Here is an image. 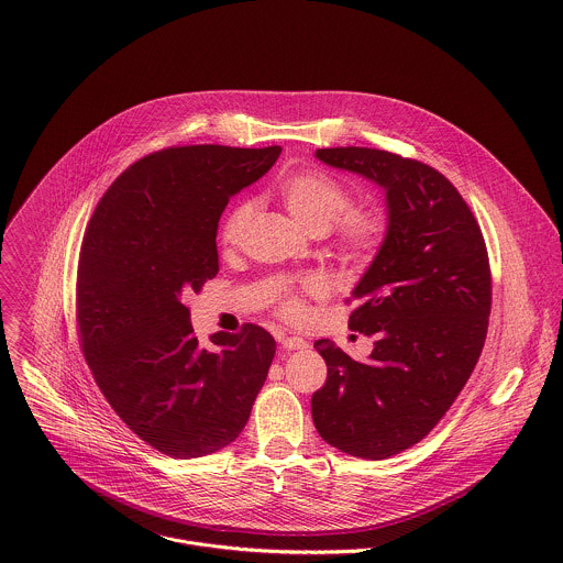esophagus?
<instances>
[{
  "label": "esophagus",
  "instance_id": "obj_1",
  "mask_svg": "<svg viewBox=\"0 0 563 563\" xmlns=\"http://www.w3.org/2000/svg\"><path fill=\"white\" fill-rule=\"evenodd\" d=\"M282 346L286 351H299V349H306L308 342L303 338H299V335H288V338H282Z\"/></svg>",
  "mask_w": 563,
  "mask_h": 563
}]
</instances>
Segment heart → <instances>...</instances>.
Wrapping results in <instances>:
<instances>
[{"label":"heart","mask_w":563,"mask_h":563,"mask_svg":"<svg viewBox=\"0 0 563 563\" xmlns=\"http://www.w3.org/2000/svg\"><path fill=\"white\" fill-rule=\"evenodd\" d=\"M279 197L288 212L312 234H324L335 225V246L349 262L371 260L386 241L390 219L382 206H353V192L324 170H297L279 181ZM257 212L251 197L236 201L223 217L219 239L225 249L239 246ZM321 284L306 279L299 288H286L279 297V314L297 321L303 317V295H319Z\"/></svg>","instance_id":"1"}]
</instances>
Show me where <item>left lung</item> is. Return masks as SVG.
<instances>
[{"label":"left lung","instance_id":"left-lung-1","mask_svg":"<svg viewBox=\"0 0 563 563\" xmlns=\"http://www.w3.org/2000/svg\"><path fill=\"white\" fill-rule=\"evenodd\" d=\"M317 158L386 190L388 236L353 290V331L375 335L366 362L317 340L327 382L312 395L322 440L362 460L420 442L449 411L482 355L492 277L482 228L435 168L368 147Z\"/></svg>","mask_w":563,"mask_h":563}]
</instances>
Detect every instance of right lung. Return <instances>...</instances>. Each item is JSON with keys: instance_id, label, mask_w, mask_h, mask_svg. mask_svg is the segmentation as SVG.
Wrapping results in <instances>:
<instances>
[{"instance_id": "add662e5", "label": "right lung", "mask_w": 563, "mask_h": 563, "mask_svg": "<svg viewBox=\"0 0 563 563\" xmlns=\"http://www.w3.org/2000/svg\"><path fill=\"white\" fill-rule=\"evenodd\" d=\"M279 154L277 145H190L145 156L106 190L84 234V357L117 416L168 457H203L234 442L266 382L273 335L246 322L206 346L184 299L219 273L228 201Z\"/></svg>"}]
</instances>
